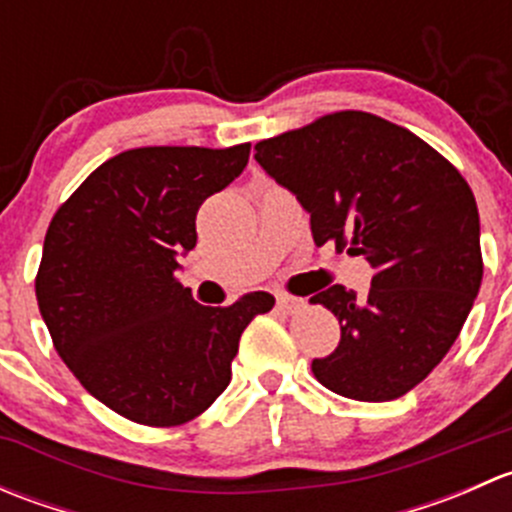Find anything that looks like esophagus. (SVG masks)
<instances>
[{"label": "esophagus", "instance_id": "34e87169", "mask_svg": "<svg viewBox=\"0 0 512 512\" xmlns=\"http://www.w3.org/2000/svg\"><path fill=\"white\" fill-rule=\"evenodd\" d=\"M277 307H280L282 312H294V309L302 307V299L292 297V294H277Z\"/></svg>", "mask_w": 512, "mask_h": 512}]
</instances>
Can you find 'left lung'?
<instances>
[{"label":"left lung","mask_w":512,"mask_h":512,"mask_svg":"<svg viewBox=\"0 0 512 512\" xmlns=\"http://www.w3.org/2000/svg\"><path fill=\"white\" fill-rule=\"evenodd\" d=\"M255 151L309 213L317 245L374 267L366 294L332 285L309 299L342 327L314 376L347 399H399L441 364L480 289L473 190L416 133L364 111L329 113Z\"/></svg>","instance_id":"8db88e82"}]
</instances>
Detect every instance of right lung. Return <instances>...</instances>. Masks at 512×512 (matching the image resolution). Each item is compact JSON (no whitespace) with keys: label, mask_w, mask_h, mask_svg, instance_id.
Masks as SVG:
<instances>
[{"label":"right lung","mask_w":512,"mask_h":512,"mask_svg":"<svg viewBox=\"0 0 512 512\" xmlns=\"http://www.w3.org/2000/svg\"><path fill=\"white\" fill-rule=\"evenodd\" d=\"M247 158L250 143L123 151L51 218L39 312L71 374L128 421L165 428L203 414L230 384L247 324L275 307L267 292L203 307L175 277L198 240V208Z\"/></svg>","instance_id":"1"}]
</instances>
